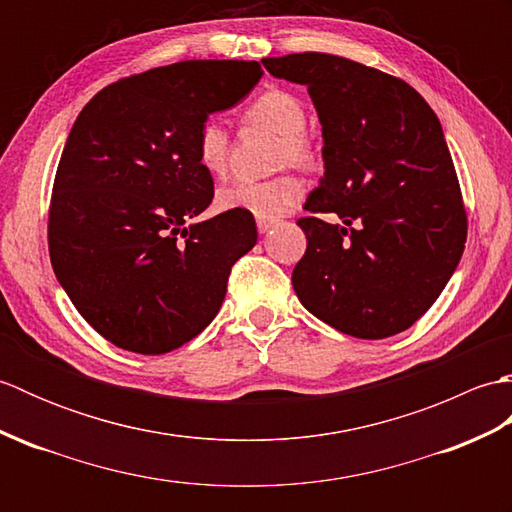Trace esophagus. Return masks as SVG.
<instances>
[{
    "mask_svg": "<svg viewBox=\"0 0 512 512\" xmlns=\"http://www.w3.org/2000/svg\"><path fill=\"white\" fill-rule=\"evenodd\" d=\"M273 226H275V222H273V220H257V231L262 233V235H266Z\"/></svg>",
    "mask_w": 512,
    "mask_h": 512,
    "instance_id": "obj_1",
    "label": "esophagus"
}]
</instances>
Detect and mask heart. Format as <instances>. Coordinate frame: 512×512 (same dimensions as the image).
I'll return each mask as SVG.
<instances>
[{
    "mask_svg": "<svg viewBox=\"0 0 512 512\" xmlns=\"http://www.w3.org/2000/svg\"><path fill=\"white\" fill-rule=\"evenodd\" d=\"M246 121L281 136V143L277 145V162L281 167L292 165L308 169L314 165V149L310 140L303 136L308 127V114L297 96L284 90H270L250 103ZM195 149H198V160L206 171L213 176L224 173L228 167V151H231L226 125L217 118L204 121ZM299 200L301 182L292 176H279L264 182L233 180L222 184L215 195L217 209L244 211L259 220H277L295 209Z\"/></svg>",
    "mask_w": 512,
    "mask_h": 512,
    "instance_id": "obj_1",
    "label": "heart"
}]
</instances>
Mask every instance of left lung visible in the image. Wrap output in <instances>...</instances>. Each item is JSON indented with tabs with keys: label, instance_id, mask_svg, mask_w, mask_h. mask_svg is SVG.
Here are the masks:
<instances>
[{
	"label": "left lung",
	"instance_id": "left-lung-1",
	"mask_svg": "<svg viewBox=\"0 0 512 512\" xmlns=\"http://www.w3.org/2000/svg\"><path fill=\"white\" fill-rule=\"evenodd\" d=\"M262 63L308 88L321 123L323 176L303 204L312 215L297 222L308 239L292 270L299 301L356 339L411 328L449 284L466 242L438 116L405 81L336 54Z\"/></svg>",
	"mask_w": 512,
	"mask_h": 512
}]
</instances>
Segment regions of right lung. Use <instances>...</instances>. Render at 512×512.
I'll return each mask as SVG.
<instances>
[{
    "mask_svg": "<svg viewBox=\"0 0 512 512\" xmlns=\"http://www.w3.org/2000/svg\"><path fill=\"white\" fill-rule=\"evenodd\" d=\"M262 74L257 61L171 63L107 85L74 121L52 189L50 262L81 317L123 350L165 354L198 336L257 244L244 211L187 222L213 200L200 127Z\"/></svg>",
    "mask_w": 512,
    "mask_h": 512,
    "instance_id": "1",
    "label": "right lung"
}]
</instances>
